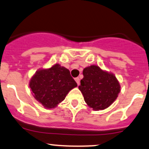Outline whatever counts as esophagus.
<instances>
[{
    "instance_id": "obj_1",
    "label": "esophagus",
    "mask_w": 149,
    "mask_h": 149,
    "mask_svg": "<svg viewBox=\"0 0 149 149\" xmlns=\"http://www.w3.org/2000/svg\"><path fill=\"white\" fill-rule=\"evenodd\" d=\"M75 81H76V82H77V85H79V82H80V80H79V77H77V78H75Z\"/></svg>"
}]
</instances>
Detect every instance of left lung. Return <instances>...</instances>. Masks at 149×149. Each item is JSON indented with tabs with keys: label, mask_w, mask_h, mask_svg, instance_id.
Returning <instances> with one entry per match:
<instances>
[{
	"label": "left lung",
	"mask_w": 149,
	"mask_h": 149,
	"mask_svg": "<svg viewBox=\"0 0 149 149\" xmlns=\"http://www.w3.org/2000/svg\"><path fill=\"white\" fill-rule=\"evenodd\" d=\"M82 73L79 89L90 108L95 111L105 109L116 100L121 86L114 74L97 65L87 67Z\"/></svg>",
	"instance_id": "1"
}]
</instances>
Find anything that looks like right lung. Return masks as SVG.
I'll use <instances>...</instances> for the list:
<instances>
[{"instance_id": "add662e5", "label": "right lung", "mask_w": 149, "mask_h": 149, "mask_svg": "<svg viewBox=\"0 0 149 149\" xmlns=\"http://www.w3.org/2000/svg\"><path fill=\"white\" fill-rule=\"evenodd\" d=\"M29 86L35 99L45 108H55L77 84L70 70L55 64L50 68L40 69L30 79Z\"/></svg>"}]
</instances>
